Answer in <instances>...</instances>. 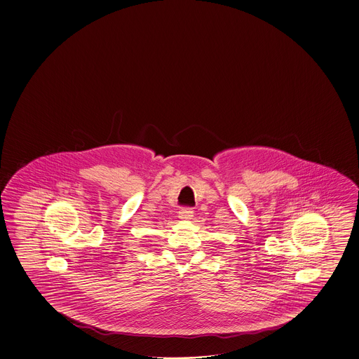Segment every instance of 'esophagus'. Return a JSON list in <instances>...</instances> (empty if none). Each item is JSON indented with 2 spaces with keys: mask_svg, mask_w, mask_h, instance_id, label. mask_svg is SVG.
<instances>
[{
  "mask_svg": "<svg viewBox=\"0 0 359 359\" xmlns=\"http://www.w3.org/2000/svg\"><path fill=\"white\" fill-rule=\"evenodd\" d=\"M178 215H180V219H182V220H190V219H193L194 212H193L191 208H182Z\"/></svg>",
  "mask_w": 359,
  "mask_h": 359,
  "instance_id": "esophagus-1",
  "label": "esophagus"
}]
</instances>
